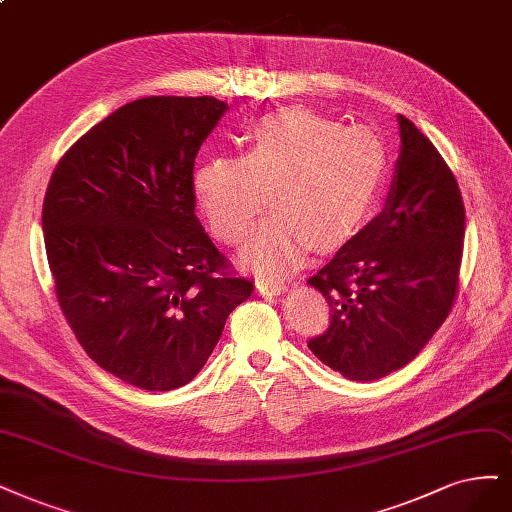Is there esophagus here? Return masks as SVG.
I'll use <instances>...</instances> for the list:
<instances>
[{"mask_svg": "<svg viewBox=\"0 0 512 512\" xmlns=\"http://www.w3.org/2000/svg\"><path fill=\"white\" fill-rule=\"evenodd\" d=\"M284 290L286 288L281 286V284H269V281H256V292L260 296H277V294H281Z\"/></svg>", "mask_w": 512, "mask_h": 512, "instance_id": "1", "label": "esophagus"}]
</instances>
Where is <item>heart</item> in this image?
<instances>
[{
    "label": "heart",
    "instance_id": "b5f03b06",
    "mask_svg": "<svg viewBox=\"0 0 512 512\" xmlns=\"http://www.w3.org/2000/svg\"><path fill=\"white\" fill-rule=\"evenodd\" d=\"M243 156H209L192 175V192L211 233L235 245L250 233L264 190L275 214L241 254L267 279L296 271L315 250L354 239L381 199L390 152L368 127L309 110H284L254 122Z\"/></svg>",
    "mask_w": 512,
    "mask_h": 512
}]
</instances>
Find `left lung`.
Segmentation results:
<instances>
[{
  "label": "left lung",
  "mask_w": 512,
  "mask_h": 512,
  "mask_svg": "<svg viewBox=\"0 0 512 512\" xmlns=\"http://www.w3.org/2000/svg\"><path fill=\"white\" fill-rule=\"evenodd\" d=\"M400 154L381 214L309 277L330 326L307 345L351 381L409 364L453 307L466 211L455 175L430 139L398 116Z\"/></svg>",
  "instance_id": "1"
}]
</instances>
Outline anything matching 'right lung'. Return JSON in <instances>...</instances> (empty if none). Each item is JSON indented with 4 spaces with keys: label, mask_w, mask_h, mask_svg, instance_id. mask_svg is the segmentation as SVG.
<instances>
[{
    "label": "right lung",
    "mask_w": 512,
    "mask_h": 512,
    "mask_svg": "<svg viewBox=\"0 0 512 512\" xmlns=\"http://www.w3.org/2000/svg\"><path fill=\"white\" fill-rule=\"evenodd\" d=\"M226 110L216 97L131 101L63 154L46 188L65 320L88 358L148 392L195 379L254 290L195 216V158Z\"/></svg>",
    "instance_id": "obj_1"
}]
</instances>
